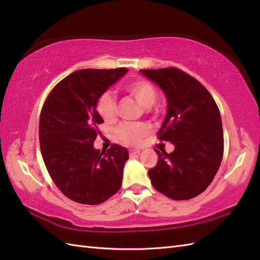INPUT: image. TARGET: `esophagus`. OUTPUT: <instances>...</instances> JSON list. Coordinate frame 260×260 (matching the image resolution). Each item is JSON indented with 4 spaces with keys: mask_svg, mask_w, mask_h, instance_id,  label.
<instances>
[{
    "mask_svg": "<svg viewBox=\"0 0 260 260\" xmlns=\"http://www.w3.org/2000/svg\"><path fill=\"white\" fill-rule=\"evenodd\" d=\"M141 153V151L140 150H131L129 151V154H131V156H135V155H139V154Z\"/></svg>",
    "mask_w": 260,
    "mask_h": 260,
    "instance_id": "34e87169",
    "label": "esophagus"
}]
</instances>
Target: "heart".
Returning a JSON list of instances; mask_svg holds the SVG:
<instances>
[{"label": "heart", "instance_id": "b5f03b06", "mask_svg": "<svg viewBox=\"0 0 260 260\" xmlns=\"http://www.w3.org/2000/svg\"><path fill=\"white\" fill-rule=\"evenodd\" d=\"M125 90L134 97L137 103L144 108H151L157 99V90L151 82L139 79L125 86ZM96 110L105 121H110L116 116V102L112 93L105 92L99 97ZM150 133V127L144 124L123 123L117 127L116 134L118 139L127 145H139L145 136Z\"/></svg>", "mask_w": 260, "mask_h": 260}]
</instances>
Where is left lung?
Instances as JSON below:
<instances>
[{
    "instance_id": "8db88e82",
    "label": "left lung",
    "mask_w": 260,
    "mask_h": 260,
    "mask_svg": "<svg viewBox=\"0 0 260 260\" xmlns=\"http://www.w3.org/2000/svg\"><path fill=\"white\" fill-rule=\"evenodd\" d=\"M161 88L168 112L158 139L174 145L148 170L152 185L173 200L200 194L217 174L223 155L221 116L214 99L200 82L176 68L140 70Z\"/></svg>"
}]
</instances>
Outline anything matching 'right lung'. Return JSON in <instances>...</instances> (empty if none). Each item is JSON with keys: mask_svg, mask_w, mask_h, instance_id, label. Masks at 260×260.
Here are the masks:
<instances>
[{"mask_svg": "<svg viewBox=\"0 0 260 260\" xmlns=\"http://www.w3.org/2000/svg\"><path fill=\"white\" fill-rule=\"evenodd\" d=\"M126 68L81 69L66 77L43 105L39 140L43 161L54 184L70 200L99 204L121 186L128 151L114 144L93 147L104 123L96 110L99 97L127 73Z\"/></svg>", "mask_w": 260, "mask_h": 260, "instance_id": "obj_1", "label": "right lung"}]
</instances>
